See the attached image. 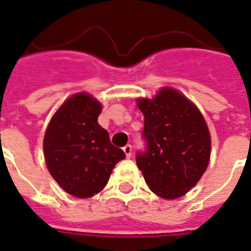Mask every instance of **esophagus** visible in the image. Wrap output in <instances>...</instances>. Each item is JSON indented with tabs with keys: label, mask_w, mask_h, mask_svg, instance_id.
<instances>
[{
	"label": "esophagus",
	"mask_w": 251,
	"mask_h": 251,
	"mask_svg": "<svg viewBox=\"0 0 251 251\" xmlns=\"http://www.w3.org/2000/svg\"><path fill=\"white\" fill-rule=\"evenodd\" d=\"M123 152H124V154H126V157H127V158H131V156H132V147H131V145H126V147L123 148Z\"/></svg>",
	"instance_id": "obj_1"
}]
</instances>
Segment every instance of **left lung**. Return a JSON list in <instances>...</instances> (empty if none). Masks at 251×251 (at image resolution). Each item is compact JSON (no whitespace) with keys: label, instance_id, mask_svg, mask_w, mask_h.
<instances>
[{"label":"left lung","instance_id":"8db88e82","mask_svg":"<svg viewBox=\"0 0 251 251\" xmlns=\"http://www.w3.org/2000/svg\"><path fill=\"white\" fill-rule=\"evenodd\" d=\"M144 115L145 153L136 156L144 179L156 195L173 200L200 180L211 158V133L204 116L179 90L161 87L153 98H137Z\"/></svg>","mask_w":251,"mask_h":251}]
</instances>
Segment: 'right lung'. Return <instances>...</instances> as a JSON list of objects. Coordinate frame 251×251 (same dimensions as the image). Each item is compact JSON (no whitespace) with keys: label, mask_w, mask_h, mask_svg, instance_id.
Masks as SVG:
<instances>
[{"label":"right lung","mask_w":251,"mask_h":251,"mask_svg":"<svg viewBox=\"0 0 251 251\" xmlns=\"http://www.w3.org/2000/svg\"><path fill=\"white\" fill-rule=\"evenodd\" d=\"M102 103L81 91L63 102L47 126L43 149L48 172L69 195L91 198L107 184L112 170L126 158L98 124Z\"/></svg>","instance_id":"obj_1"}]
</instances>
